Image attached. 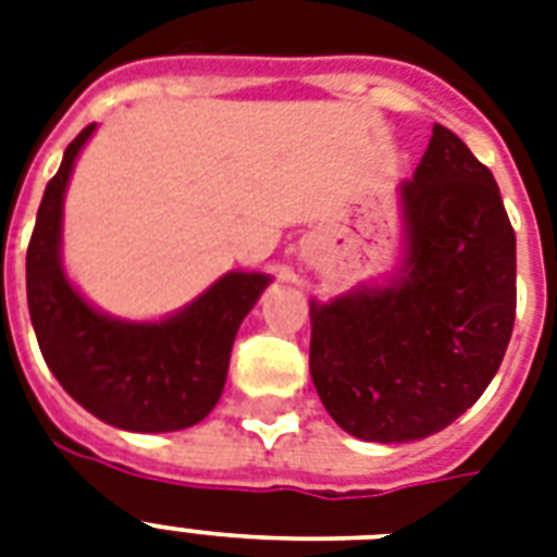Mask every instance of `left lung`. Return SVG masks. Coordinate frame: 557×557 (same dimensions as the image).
<instances>
[{
	"mask_svg": "<svg viewBox=\"0 0 557 557\" xmlns=\"http://www.w3.org/2000/svg\"><path fill=\"white\" fill-rule=\"evenodd\" d=\"M398 196L401 269L309 309V372L323 407L347 433L384 445L440 433L483 396L518 306L500 187L457 135L433 126Z\"/></svg>",
	"mask_w": 557,
	"mask_h": 557,
	"instance_id": "8db88e82",
	"label": "left lung"
}]
</instances>
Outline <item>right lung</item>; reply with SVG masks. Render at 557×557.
Wrapping results in <instances>:
<instances>
[{
    "mask_svg": "<svg viewBox=\"0 0 557 557\" xmlns=\"http://www.w3.org/2000/svg\"><path fill=\"white\" fill-rule=\"evenodd\" d=\"M91 133L95 124L65 147L28 243L25 288L39 352L65 393L100 422L135 433L182 431L216 407L236 330L271 277L231 271L156 323L117 321L86 304L60 265V231L65 185Z\"/></svg>",
    "mask_w": 557,
    "mask_h": 557,
    "instance_id": "right-lung-1",
    "label": "right lung"
}]
</instances>
